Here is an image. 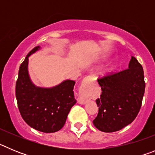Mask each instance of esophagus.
<instances>
[{"instance_id":"esophagus-1","label":"esophagus","mask_w":155,"mask_h":155,"mask_svg":"<svg viewBox=\"0 0 155 155\" xmlns=\"http://www.w3.org/2000/svg\"><path fill=\"white\" fill-rule=\"evenodd\" d=\"M94 81V79L91 76H87L85 77L83 81H82V84H84V83H89V82H93ZM78 103L81 104V105H84L86 103V99L84 98H79L78 99Z\"/></svg>"}]
</instances>
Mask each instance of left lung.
Instances as JSON below:
<instances>
[{"label":"left lung","mask_w":155,"mask_h":155,"mask_svg":"<svg viewBox=\"0 0 155 155\" xmlns=\"http://www.w3.org/2000/svg\"><path fill=\"white\" fill-rule=\"evenodd\" d=\"M98 83L102 94L96 99L98 113L93 124L102 132L120 130L134 121L141 107L145 90L141 64L131 57L128 69L98 79Z\"/></svg>","instance_id":"obj_1"}]
</instances>
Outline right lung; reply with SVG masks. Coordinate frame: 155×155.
I'll list each match as a JSON object with an SVG mask.
<instances>
[{"mask_svg":"<svg viewBox=\"0 0 155 155\" xmlns=\"http://www.w3.org/2000/svg\"><path fill=\"white\" fill-rule=\"evenodd\" d=\"M39 50L40 46H35L20 65L16 98L21 117L28 126L41 132L54 133L64 127L71 107L76 103L73 91L75 81L65 80L52 87L34 84L28 74V57Z\"/></svg>","mask_w":155,"mask_h":155,"instance_id":"add662e5","label":"right lung"}]
</instances>
